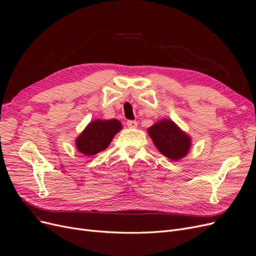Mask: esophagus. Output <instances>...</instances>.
<instances>
[{
  "instance_id": "esophagus-1",
  "label": "esophagus",
  "mask_w": 256,
  "mask_h": 256,
  "mask_svg": "<svg viewBox=\"0 0 256 256\" xmlns=\"http://www.w3.org/2000/svg\"><path fill=\"white\" fill-rule=\"evenodd\" d=\"M127 126L129 128H136L138 127V122H136V120H128L127 122Z\"/></svg>"
}]
</instances>
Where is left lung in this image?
Masks as SVG:
<instances>
[{
    "instance_id": "left-lung-1",
    "label": "left lung",
    "mask_w": 256,
    "mask_h": 256,
    "mask_svg": "<svg viewBox=\"0 0 256 256\" xmlns=\"http://www.w3.org/2000/svg\"><path fill=\"white\" fill-rule=\"evenodd\" d=\"M156 148L166 157L178 161L187 156L191 148V138L168 118L160 120L147 129Z\"/></svg>"
}]
</instances>
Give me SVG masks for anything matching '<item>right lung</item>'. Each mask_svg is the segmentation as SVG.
Returning a JSON list of instances; mask_svg holds the SVG:
<instances>
[{
	"label": "right lung",
	"instance_id": "add662e5",
	"mask_svg": "<svg viewBox=\"0 0 256 256\" xmlns=\"http://www.w3.org/2000/svg\"><path fill=\"white\" fill-rule=\"evenodd\" d=\"M122 128V122L118 120L97 118L92 120L76 136V150L85 156H94L110 145L115 134L120 132Z\"/></svg>",
	"mask_w": 256,
	"mask_h": 256
}]
</instances>
